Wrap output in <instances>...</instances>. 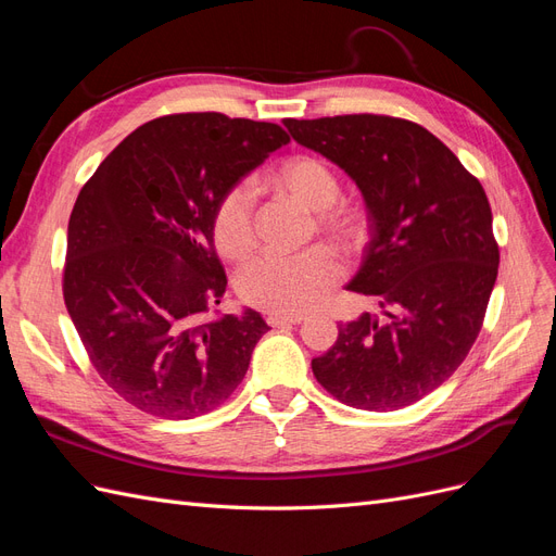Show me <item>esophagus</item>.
Segmentation results:
<instances>
[{"instance_id":"34e87169","label":"esophagus","mask_w":556,"mask_h":556,"mask_svg":"<svg viewBox=\"0 0 556 556\" xmlns=\"http://www.w3.org/2000/svg\"><path fill=\"white\" fill-rule=\"evenodd\" d=\"M301 315H294V317H290V315H276V313H271L266 317V323L271 325V327H292V325H299L301 323Z\"/></svg>"}]
</instances>
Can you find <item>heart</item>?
Wrapping results in <instances>:
<instances>
[{
	"mask_svg": "<svg viewBox=\"0 0 556 556\" xmlns=\"http://www.w3.org/2000/svg\"><path fill=\"white\" fill-rule=\"evenodd\" d=\"M268 182L315 211L317 227L343 248H355L366 233L359 206L339 201L341 182L331 166L313 155H294L268 174ZM211 237L217 255L243 262L257 245L255 190L248 180L231 182L215 199ZM343 278L339 255L327 245H313L294 255H264L239 274L237 288L248 306L276 315H304L319 306Z\"/></svg>",
	"mask_w": 556,
	"mask_h": 556,
	"instance_id": "1",
	"label": "heart"
}]
</instances>
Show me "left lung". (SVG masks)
<instances>
[{
    "label": "left lung",
    "mask_w": 556,
    "mask_h": 556,
    "mask_svg": "<svg viewBox=\"0 0 556 556\" xmlns=\"http://www.w3.org/2000/svg\"><path fill=\"white\" fill-rule=\"evenodd\" d=\"M282 123L362 190L371 241L348 290L384 311V319L364 313L341 325L313 374L352 408L410 406L457 371L482 329L498 274L490 201L441 139L403 117Z\"/></svg>",
    "instance_id": "8db88e82"
}]
</instances>
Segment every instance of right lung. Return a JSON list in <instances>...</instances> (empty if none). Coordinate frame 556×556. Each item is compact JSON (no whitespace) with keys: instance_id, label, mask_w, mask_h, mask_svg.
<instances>
[{"instance_id":"add662e5","label":"right lung","mask_w":556,"mask_h":556,"mask_svg":"<svg viewBox=\"0 0 556 556\" xmlns=\"http://www.w3.org/2000/svg\"><path fill=\"white\" fill-rule=\"evenodd\" d=\"M288 143L276 123L162 115L83 185L66 237L64 304L97 374L131 406L190 419L241 384L268 327L255 311L208 317L227 290L211 211Z\"/></svg>"}]
</instances>
